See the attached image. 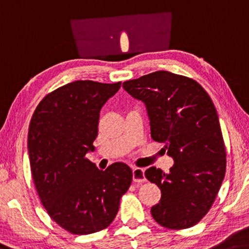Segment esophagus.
Returning a JSON list of instances; mask_svg holds the SVG:
<instances>
[{
	"label": "esophagus",
	"instance_id": "obj_1",
	"mask_svg": "<svg viewBox=\"0 0 249 249\" xmlns=\"http://www.w3.org/2000/svg\"><path fill=\"white\" fill-rule=\"evenodd\" d=\"M133 180L135 183H144V181H146L143 168L133 167Z\"/></svg>",
	"mask_w": 249,
	"mask_h": 249
}]
</instances>
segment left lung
<instances>
[{
  "instance_id": "1",
  "label": "left lung",
  "mask_w": 249,
  "mask_h": 249,
  "mask_svg": "<svg viewBox=\"0 0 249 249\" xmlns=\"http://www.w3.org/2000/svg\"><path fill=\"white\" fill-rule=\"evenodd\" d=\"M129 95L147 109L151 136L164 144L174 165L168 174L149 167L145 176L160 188L151 210L160 226L184 230L211 210L226 172V151L218 115L211 97L192 78L157 71L126 81Z\"/></svg>"
}]
</instances>
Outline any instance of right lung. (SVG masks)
Here are the masks:
<instances>
[{
	"label": "right lung",
	"instance_id": "obj_1",
	"mask_svg": "<svg viewBox=\"0 0 249 249\" xmlns=\"http://www.w3.org/2000/svg\"><path fill=\"white\" fill-rule=\"evenodd\" d=\"M121 82L75 81L39 102L27 136L39 199L55 223L72 234L100 231L113 222L133 172L124 163L105 171L86 159L93 152L100 112Z\"/></svg>",
	"mask_w": 249,
	"mask_h": 249
}]
</instances>
